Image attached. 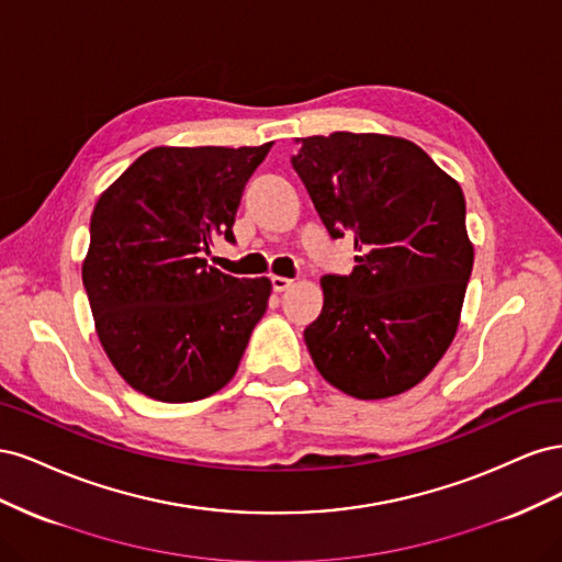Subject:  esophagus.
I'll use <instances>...</instances> for the list:
<instances>
[{"mask_svg": "<svg viewBox=\"0 0 562 562\" xmlns=\"http://www.w3.org/2000/svg\"><path fill=\"white\" fill-rule=\"evenodd\" d=\"M293 285V279H288V277H271V288H274L277 293H283V291H288V288Z\"/></svg>", "mask_w": 562, "mask_h": 562, "instance_id": "34e87169", "label": "esophagus"}]
</instances>
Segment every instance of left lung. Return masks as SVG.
I'll return each mask as SVG.
<instances>
[{"label": "left lung", "mask_w": 562, "mask_h": 562, "mask_svg": "<svg viewBox=\"0 0 562 562\" xmlns=\"http://www.w3.org/2000/svg\"><path fill=\"white\" fill-rule=\"evenodd\" d=\"M293 166L330 236H353L349 277H323L304 342L323 380L361 401L419 384L457 335L473 244L459 182L415 143L335 131L297 138Z\"/></svg>", "instance_id": "obj_1"}]
</instances>
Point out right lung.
Masks as SVG:
<instances>
[{"label": "right lung", "instance_id": "add662e5", "mask_svg": "<svg viewBox=\"0 0 562 562\" xmlns=\"http://www.w3.org/2000/svg\"><path fill=\"white\" fill-rule=\"evenodd\" d=\"M260 147H151L100 194L81 279L114 370L140 394L190 403L223 389L271 295V281L209 265L215 234L234 241Z\"/></svg>", "mask_w": 562, "mask_h": 562}]
</instances>
